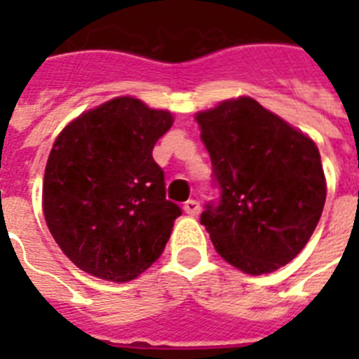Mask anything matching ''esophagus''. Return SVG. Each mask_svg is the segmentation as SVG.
I'll use <instances>...</instances> for the list:
<instances>
[{
	"label": "esophagus",
	"mask_w": 359,
	"mask_h": 359,
	"mask_svg": "<svg viewBox=\"0 0 359 359\" xmlns=\"http://www.w3.org/2000/svg\"><path fill=\"white\" fill-rule=\"evenodd\" d=\"M184 212L188 214V216H197V214L201 212V205H199V201H196V199H188V201L184 203Z\"/></svg>",
	"instance_id": "34e87169"
}]
</instances>
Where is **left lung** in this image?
Segmentation results:
<instances>
[{
    "mask_svg": "<svg viewBox=\"0 0 359 359\" xmlns=\"http://www.w3.org/2000/svg\"><path fill=\"white\" fill-rule=\"evenodd\" d=\"M196 121L219 188L201 214L216 251L251 276L285 266L311 238L326 201L315 141L250 97Z\"/></svg>",
    "mask_w": 359,
    "mask_h": 359,
    "instance_id": "8db88e82",
    "label": "left lung"
}]
</instances>
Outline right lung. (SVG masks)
<instances>
[{
  "label": "right lung",
  "instance_id": "right-lung-1",
  "mask_svg": "<svg viewBox=\"0 0 359 359\" xmlns=\"http://www.w3.org/2000/svg\"><path fill=\"white\" fill-rule=\"evenodd\" d=\"M173 124L165 109L117 97L65 126L48 156L42 210L63 253L83 272L124 283L168 244L182 210L165 199L152 149Z\"/></svg>",
  "mask_w": 359,
  "mask_h": 359
}]
</instances>
